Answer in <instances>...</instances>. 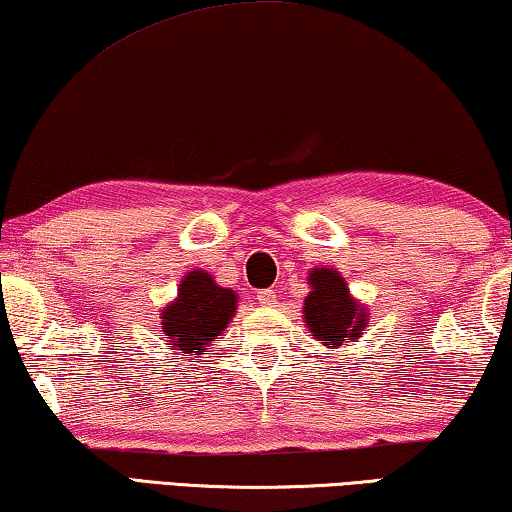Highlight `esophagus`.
<instances>
[{
    "label": "esophagus",
    "instance_id": "esophagus-1",
    "mask_svg": "<svg viewBox=\"0 0 512 512\" xmlns=\"http://www.w3.org/2000/svg\"><path fill=\"white\" fill-rule=\"evenodd\" d=\"M276 299H278L276 289H262V292H257V301L262 305H273Z\"/></svg>",
    "mask_w": 512,
    "mask_h": 512
}]
</instances>
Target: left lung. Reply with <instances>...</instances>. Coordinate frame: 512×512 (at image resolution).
<instances>
[{
  "label": "left lung",
  "mask_w": 512,
  "mask_h": 512,
  "mask_svg": "<svg viewBox=\"0 0 512 512\" xmlns=\"http://www.w3.org/2000/svg\"><path fill=\"white\" fill-rule=\"evenodd\" d=\"M310 294L303 303V319L310 333L335 349L342 342H356L368 324V310L349 294L345 278L333 269L310 271Z\"/></svg>",
  "instance_id": "8db88e82"
}]
</instances>
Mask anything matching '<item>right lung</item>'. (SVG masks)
<instances>
[{
    "mask_svg": "<svg viewBox=\"0 0 512 512\" xmlns=\"http://www.w3.org/2000/svg\"><path fill=\"white\" fill-rule=\"evenodd\" d=\"M236 312V294L213 282L207 271L183 276L179 294L160 312L167 342L181 356L200 358L227 329Z\"/></svg>",
    "mask_w": 512,
    "mask_h": 512,
    "instance_id": "obj_1",
    "label": "right lung"
}]
</instances>
